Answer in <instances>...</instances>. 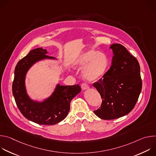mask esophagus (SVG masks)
<instances>
[{
	"label": "esophagus",
	"mask_w": 156,
	"mask_h": 156,
	"mask_svg": "<svg viewBox=\"0 0 156 156\" xmlns=\"http://www.w3.org/2000/svg\"><path fill=\"white\" fill-rule=\"evenodd\" d=\"M81 88L83 90H86V89L89 88V86L86 83H83L81 84Z\"/></svg>",
	"instance_id": "34e87169"
}]
</instances>
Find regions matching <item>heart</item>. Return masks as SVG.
I'll use <instances>...</instances> for the list:
<instances>
[{
    "instance_id": "obj_1",
    "label": "heart",
    "mask_w": 156,
    "mask_h": 156,
    "mask_svg": "<svg viewBox=\"0 0 156 156\" xmlns=\"http://www.w3.org/2000/svg\"><path fill=\"white\" fill-rule=\"evenodd\" d=\"M79 69L84 67L83 75L88 81H95L107 70L110 61L106 54L94 50H90L79 55L74 62Z\"/></svg>"
}]
</instances>
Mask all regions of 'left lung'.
I'll list each match as a JSON object with an SVG mask.
<instances>
[{"instance_id":"8db88e82","label":"left lung","mask_w":156,"mask_h":156,"mask_svg":"<svg viewBox=\"0 0 156 156\" xmlns=\"http://www.w3.org/2000/svg\"><path fill=\"white\" fill-rule=\"evenodd\" d=\"M112 65L93 86L102 103L94 113L103 120H113L129 113L135 106L142 89L140 66L137 59L120 44H113Z\"/></svg>"}]
</instances>
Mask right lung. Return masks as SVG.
Instances as JSON below:
<instances>
[{
  "mask_svg": "<svg viewBox=\"0 0 156 156\" xmlns=\"http://www.w3.org/2000/svg\"><path fill=\"white\" fill-rule=\"evenodd\" d=\"M42 48L31 51L16 64L12 84V92L16 105L26 119L44 125H53L63 120L68 115L70 102L80 91V86L57 85L56 90L48 99L42 102L33 101L28 96L25 86V75L30 66L43 58H54L46 55Z\"/></svg>",
  "mask_w": 156,
  "mask_h": 156,
  "instance_id": "add662e5",
  "label": "right lung"
}]
</instances>
